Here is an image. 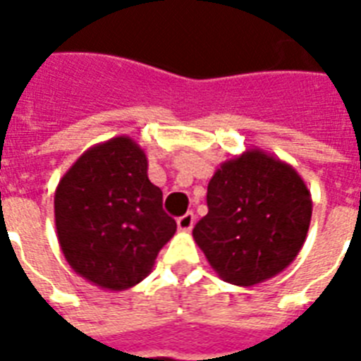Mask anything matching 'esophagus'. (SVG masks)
Returning <instances> with one entry per match:
<instances>
[{
    "label": "esophagus",
    "mask_w": 361,
    "mask_h": 361,
    "mask_svg": "<svg viewBox=\"0 0 361 361\" xmlns=\"http://www.w3.org/2000/svg\"><path fill=\"white\" fill-rule=\"evenodd\" d=\"M176 223H178V228H180L181 232H191L192 225H195V215L189 212V214L178 217V221H176Z\"/></svg>",
    "instance_id": "obj_1"
}]
</instances>
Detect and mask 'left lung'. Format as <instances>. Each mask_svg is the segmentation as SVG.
Returning <instances> with one entry per match:
<instances>
[{"label": "left lung", "instance_id": "8db88e82", "mask_svg": "<svg viewBox=\"0 0 361 361\" xmlns=\"http://www.w3.org/2000/svg\"><path fill=\"white\" fill-rule=\"evenodd\" d=\"M313 200L294 166L258 147L221 163L192 238L221 279L252 286L281 274L307 238Z\"/></svg>", "mask_w": 361, "mask_h": 361}]
</instances>
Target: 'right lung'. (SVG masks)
<instances>
[{
    "label": "right lung",
    "instance_id": "obj_1",
    "mask_svg": "<svg viewBox=\"0 0 361 361\" xmlns=\"http://www.w3.org/2000/svg\"><path fill=\"white\" fill-rule=\"evenodd\" d=\"M54 217L71 268L114 292L146 279L176 232L163 191L147 178L146 153L125 135L76 159L56 187Z\"/></svg>",
    "mask_w": 361,
    "mask_h": 361
}]
</instances>
